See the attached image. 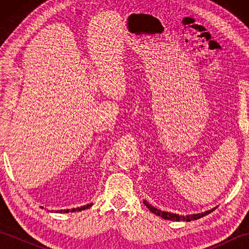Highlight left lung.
Returning <instances> with one entry per match:
<instances>
[{
    "mask_svg": "<svg viewBox=\"0 0 249 249\" xmlns=\"http://www.w3.org/2000/svg\"><path fill=\"white\" fill-rule=\"evenodd\" d=\"M144 205H146V208H149L150 211L152 213H154L155 215H158L160 216L161 218L163 219H168V220H176V221H192V220H196V219H199L201 217H203V216L210 214L211 212H213V211L216 209H212V210H209L206 211V212H203V213H199V214H193V215H178V214H173V213H169V212H162V211L160 210H157L156 208H154V206H152L149 202H146V201L144 200L143 201Z\"/></svg>",
    "mask_w": 249,
    "mask_h": 249,
    "instance_id": "1",
    "label": "left lung"
}]
</instances>
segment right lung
I'll return each mask as SVG.
<instances>
[{"label":"right lung","mask_w":249,"mask_h":249,"mask_svg":"<svg viewBox=\"0 0 249 249\" xmlns=\"http://www.w3.org/2000/svg\"><path fill=\"white\" fill-rule=\"evenodd\" d=\"M92 206V203H89V204H87V205H84V206H81V208H76V209H68V210H61V211H56V212H60V213H70V212H76V211H82V210H86V209H89Z\"/></svg>","instance_id":"1"}]
</instances>
